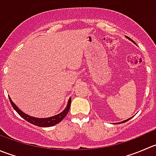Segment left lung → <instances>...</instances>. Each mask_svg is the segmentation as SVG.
Segmentation results:
<instances>
[{
    "instance_id": "left-lung-1",
    "label": "left lung",
    "mask_w": 156,
    "mask_h": 156,
    "mask_svg": "<svg viewBox=\"0 0 156 156\" xmlns=\"http://www.w3.org/2000/svg\"><path fill=\"white\" fill-rule=\"evenodd\" d=\"M126 38H127L128 40H130V41H131V42H133V43H135V42H134V41H133V40H131L130 38L127 37V36H126ZM135 44H136V43H135ZM130 119H131V117H130V118L127 119V120H123V121H122V122H119V123H115V124H120V123H125V122H127V121H128V120H130Z\"/></svg>"
}]
</instances>
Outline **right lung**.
<instances>
[{
    "instance_id": "obj_1",
    "label": "right lung",
    "mask_w": 156,
    "mask_h": 156,
    "mask_svg": "<svg viewBox=\"0 0 156 156\" xmlns=\"http://www.w3.org/2000/svg\"><path fill=\"white\" fill-rule=\"evenodd\" d=\"M9 99H10V103H11V105L13 107V108L17 112L18 114L23 117L24 120H27L29 123H32V124L35 125V126H40V127H49V126H52L56 125L57 123H60L63 119L66 117V116L67 115V113H69V108H70L71 106V98L69 99L68 101V104L66 106V109L63 110L62 112H61L58 114L55 115V116H50V117H47V118H38V117H34V116H29L27 113H23L21 110H20L17 107V106L14 104V103L12 101L11 98L9 96Z\"/></svg>"
}]
</instances>
